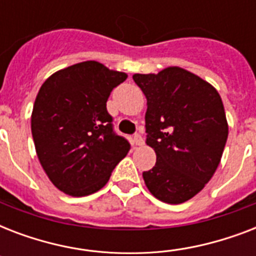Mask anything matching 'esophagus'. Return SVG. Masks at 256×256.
Returning <instances> with one entry per match:
<instances>
[{"label": "esophagus", "mask_w": 256, "mask_h": 256, "mask_svg": "<svg viewBox=\"0 0 256 256\" xmlns=\"http://www.w3.org/2000/svg\"><path fill=\"white\" fill-rule=\"evenodd\" d=\"M132 144H136V146H144V138L140 136V134H136V136H134V138H132Z\"/></svg>", "instance_id": "34e87169"}]
</instances>
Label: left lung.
I'll return each mask as SVG.
<instances>
[{"label":"left lung","instance_id":"left-lung-1","mask_svg":"<svg viewBox=\"0 0 256 256\" xmlns=\"http://www.w3.org/2000/svg\"><path fill=\"white\" fill-rule=\"evenodd\" d=\"M148 100L146 144L156 162L144 180L156 199L179 204L212 178L228 136L222 98L214 86L179 66L134 74Z\"/></svg>","mask_w":256,"mask_h":256}]
</instances>
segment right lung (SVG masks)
Here are the masks:
<instances>
[{
	"mask_svg": "<svg viewBox=\"0 0 256 256\" xmlns=\"http://www.w3.org/2000/svg\"><path fill=\"white\" fill-rule=\"evenodd\" d=\"M128 74L96 61L68 66L42 84L32 112L38 160L58 190L72 196L96 192L108 182L130 144L112 132L106 102Z\"/></svg>",
	"mask_w": 256,
	"mask_h": 256,
	"instance_id": "obj_1",
	"label": "right lung"
}]
</instances>
